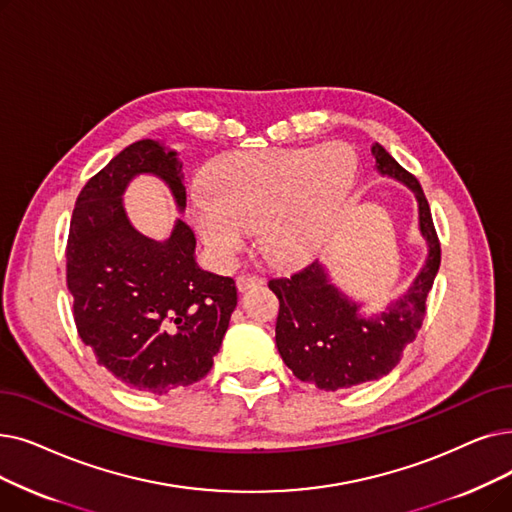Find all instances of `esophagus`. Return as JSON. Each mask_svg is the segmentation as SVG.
Masks as SVG:
<instances>
[{"label":"esophagus","mask_w":512,"mask_h":512,"mask_svg":"<svg viewBox=\"0 0 512 512\" xmlns=\"http://www.w3.org/2000/svg\"><path fill=\"white\" fill-rule=\"evenodd\" d=\"M261 282H263V278H259L255 274H242V276L236 278V288H238V291H247V288L257 286Z\"/></svg>","instance_id":"obj_1"}]
</instances>
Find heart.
I'll return each mask as SVG.
<instances>
[{"mask_svg":"<svg viewBox=\"0 0 512 512\" xmlns=\"http://www.w3.org/2000/svg\"><path fill=\"white\" fill-rule=\"evenodd\" d=\"M355 154L345 144L236 150L207 167L205 188L190 196L198 236L228 263L257 228L261 251L274 263L303 259L355 180Z\"/></svg>","mask_w":512,"mask_h":512,"instance_id":"b5f03b06","label":"heart"}]
</instances>
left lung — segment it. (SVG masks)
<instances>
[{"label": "left lung", "instance_id": "1", "mask_svg": "<svg viewBox=\"0 0 512 512\" xmlns=\"http://www.w3.org/2000/svg\"><path fill=\"white\" fill-rule=\"evenodd\" d=\"M372 154L379 173L406 184L418 201L420 234L427 240L429 253L408 291L379 314L364 318L360 305L330 284L318 259L291 276L268 282L280 301L276 347L284 364L299 381L324 391L376 381L399 364L425 320L427 295L441 263L431 209L418 180L381 144L372 146Z\"/></svg>", "mask_w": 512, "mask_h": 512}]
</instances>
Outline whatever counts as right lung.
Segmentation results:
<instances>
[{
    "mask_svg": "<svg viewBox=\"0 0 512 512\" xmlns=\"http://www.w3.org/2000/svg\"><path fill=\"white\" fill-rule=\"evenodd\" d=\"M142 173L157 175L177 211L186 209L177 152L154 140L133 142L77 196L66 284L77 332L98 364L133 391L165 395L211 370L236 307V286L198 268L196 238L184 219L167 240L131 226L123 192Z\"/></svg>",
    "mask_w": 512,
    "mask_h": 512,
    "instance_id": "right-lung-1",
    "label": "right lung"
}]
</instances>
